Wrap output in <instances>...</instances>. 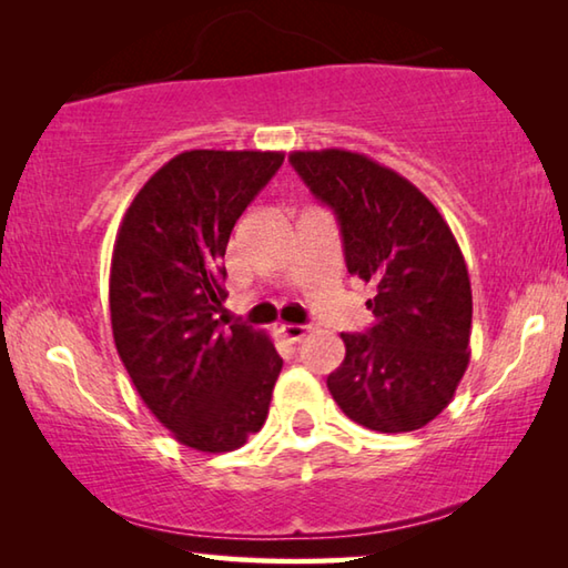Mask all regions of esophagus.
I'll return each mask as SVG.
<instances>
[{"instance_id": "esophagus-1", "label": "esophagus", "mask_w": 568, "mask_h": 568, "mask_svg": "<svg viewBox=\"0 0 568 568\" xmlns=\"http://www.w3.org/2000/svg\"><path fill=\"white\" fill-rule=\"evenodd\" d=\"M281 335L287 341V343H301L307 333H311V328L307 325H297V323H283L281 328Z\"/></svg>"}]
</instances>
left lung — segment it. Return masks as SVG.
I'll return each mask as SVG.
<instances>
[{
  "label": "left lung",
  "mask_w": 568,
  "mask_h": 568,
  "mask_svg": "<svg viewBox=\"0 0 568 568\" xmlns=\"http://www.w3.org/2000/svg\"><path fill=\"white\" fill-rule=\"evenodd\" d=\"M291 162L338 217L348 273L376 295L368 333H341L345 358L328 376L333 400L378 434L423 428L444 410L470 358V281L436 205L368 155L295 150Z\"/></svg>",
  "instance_id": "obj_1"
}]
</instances>
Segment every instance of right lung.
Masks as SVG:
<instances>
[{
  "instance_id": "obj_1",
  "label": "right lung",
  "mask_w": 568,
  "mask_h": 568,
  "mask_svg": "<svg viewBox=\"0 0 568 568\" xmlns=\"http://www.w3.org/2000/svg\"><path fill=\"white\" fill-rule=\"evenodd\" d=\"M283 152L187 150L124 213L110 267L118 353L145 406L182 446L225 454L263 428L283 358L263 331L213 315L225 247Z\"/></svg>"
}]
</instances>
